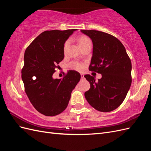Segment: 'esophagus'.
<instances>
[{
	"mask_svg": "<svg viewBox=\"0 0 151 151\" xmlns=\"http://www.w3.org/2000/svg\"><path fill=\"white\" fill-rule=\"evenodd\" d=\"M81 78H82V79H83L84 77V74H81Z\"/></svg>",
	"mask_w": 151,
	"mask_h": 151,
	"instance_id": "1",
	"label": "esophagus"
}]
</instances>
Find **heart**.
I'll return each instance as SVG.
<instances>
[{"label": "heart", "mask_w": 151, "mask_h": 151, "mask_svg": "<svg viewBox=\"0 0 151 151\" xmlns=\"http://www.w3.org/2000/svg\"><path fill=\"white\" fill-rule=\"evenodd\" d=\"M78 41H79V45H80L81 47L84 46V45L85 44H86L88 42H91L89 38L88 37H87V36H84V35L81 36L79 38V39H78ZM69 45H70V40H66L65 42H64V43H63V53H64L65 55L67 52V50H68V47H69ZM69 66H70V68H73V69L76 70H78V71L82 70L83 69V68H84V65H83V63H81V62H77V61H73V62H72L70 63Z\"/></svg>", "instance_id": "heart-1"}]
</instances>
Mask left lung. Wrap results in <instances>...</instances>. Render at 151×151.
<instances>
[{"label": "left lung", "mask_w": 151, "mask_h": 151, "mask_svg": "<svg viewBox=\"0 0 151 151\" xmlns=\"http://www.w3.org/2000/svg\"><path fill=\"white\" fill-rule=\"evenodd\" d=\"M93 43L89 70L102 75L96 81L84 76L91 84L84 93L91 106L101 112L111 111L124 101L132 83V63L120 41L115 36L97 30H83Z\"/></svg>", "instance_id": "obj_1"}]
</instances>
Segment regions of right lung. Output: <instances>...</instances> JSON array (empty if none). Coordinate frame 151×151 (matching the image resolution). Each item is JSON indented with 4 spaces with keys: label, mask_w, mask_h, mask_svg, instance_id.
<instances>
[{
    "label": "right lung",
    "mask_w": 151,
    "mask_h": 151,
    "mask_svg": "<svg viewBox=\"0 0 151 151\" xmlns=\"http://www.w3.org/2000/svg\"><path fill=\"white\" fill-rule=\"evenodd\" d=\"M76 29L45 31L26 48L21 77L25 92L35 108L45 116H55L67 107L81 75L67 71L62 79L52 76L64 58L63 45Z\"/></svg>",
    "instance_id": "right-lung-1"
}]
</instances>
